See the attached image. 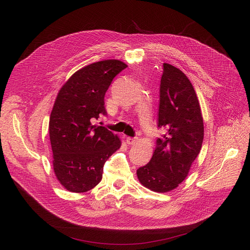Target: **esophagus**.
<instances>
[{
  "mask_svg": "<svg viewBox=\"0 0 250 250\" xmlns=\"http://www.w3.org/2000/svg\"><path fill=\"white\" fill-rule=\"evenodd\" d=\"M137 140H138V138H132V137H127L126 138V143L128 144V145H133V144H135L136 142H137Z\"/></svg>",
  "mask_w": 250,
  "mask_h": 250,
  "instance_id": "34e87169",
  "label": "esophagus"
}]
</instances>
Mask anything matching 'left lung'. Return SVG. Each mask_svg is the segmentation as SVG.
Instances as JSON below:
<instances>
[{
    "label": "left lung",
    "mask_w": 250,
    "mask_h": 250,
    "mask_svg": "<svg viewBox=\"0 0 250 250\" xmlns=\"http://www.w3.org/2000/svg\"><path fill=\"white\" fill-rule=\"evenodd\" d=\"M158 125L165 134L156 140L149 163L137 170L144 187L166 192L188 176L204 140L200 103L188 78L172 64L163 63L159 91Z\"/></svg>",
    "instance_id": "1"
}]
</instances>
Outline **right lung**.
Instances as JSON below:
<instances>
[{"instance_id": "add662e5", "label": "right lung", "mask_w": 250, "mask_h": 250, "mask_svg": "<svg viewBox=\"0 0 250 250\" xmlns=\"http://www.w3.org/2000/svg\"><path fill=\"white\" fill-rule=\"evenodd\" d=\"M126 67L117 60L88 64L59 92L49 117V139L56 176L69 191L85 192L96 187L105 162L121 147L117 136L92 121L107 115L105 93Z\"/></svg>"}]
</instances>
